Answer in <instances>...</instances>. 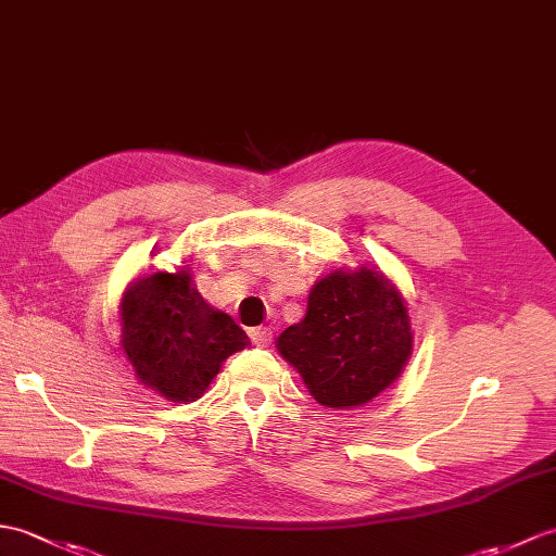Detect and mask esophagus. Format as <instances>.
I'll return each instance as SVG.
<instances>
[{
	"label": "esophagus",
	"mask_w": 556,
	"mask_h": 556,
	"mask_svg": "<svg viewBox=\"0 0 556 556\" xmlns=\"http://www.w3.org/2000/svg\"><path fill=\"white\" fill-rule=\"evenodd\" d=\"M249 337H251L253 345H257V348H267L269 343H273V331H269L267 327H255V329H251Z\"/></svg>",
	"instance_id": "1"
}]
</instances>
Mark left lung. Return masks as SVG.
Here are the masks:
<instances>
[{
	"mask_svg": "<svg viewBox=\"0 0 556 556\" xmlns=\"http://www.w3.org/2000/svg\"><path fill=\"white\" fill-rule=\"evenodd\" d=\"M319 405L351 409L400 377L412 353L403 293L379 269H337L319 279L305 317L277 339Z\"/></svg>",
	"mask_w": 556,
	"mask_h": 556,
	"instance_id": "8db88e82",
	"label": "left lung"
}]
</instances>
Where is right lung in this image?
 Wrapping results in <instances>:
<instances>
[{
    "mask_svg": "<svg viewBox=\"0 0 556 556\" xmlns=\"http://www.w3.org/2000/svg\"><path fill=\"white\" fill-rule=\"evenodd\" d=\"M121 327L137 379L170 403L201 397L225 359L249 345L235 319L193 289L189 267L132 281L121 303Z\"/></svg>",
    "mask_w": 556,
    "mask_h": 556,
    "instance_id": "1",
    "label": "right lung"
}]
</instances>
